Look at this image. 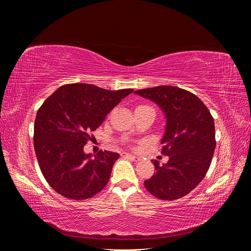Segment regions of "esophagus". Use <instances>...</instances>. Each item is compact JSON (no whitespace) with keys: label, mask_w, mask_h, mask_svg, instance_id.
<instances>
[{"label":"esophagus","mask_w":251,"mask_h":251,"mask_svg":"<svg viewBox=\"0 0 251 251\" xmlns=\"http://www.w3.org/2000/svg\"><path fill=\"white\" fill-rule=\"evenodd\" d=\"M121 156L126 157V158H130L131 160H133V161H135V162H138V161H140V158H139V157H136V156H134V155L127 154V153H123V154H121Z\"/></svg>","instance_id":"1"}]
</instances>
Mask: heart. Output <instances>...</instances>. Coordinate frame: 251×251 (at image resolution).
<instances>
[{"instance_id":"1","label":"heart","mask_w":251,"mask_h":251,"mask_svg":"<svg viewBox=\"0 0 251 251\" xmlns=\"http://www.w3.org/2000/svg\"><path fill=\"white\" fill-rule=\"evenodd\" d=\"M142 108H150V107H149V105H143V104H141V105H138V107L136 108V109H142Z\"/></svg>"}]
</instances>
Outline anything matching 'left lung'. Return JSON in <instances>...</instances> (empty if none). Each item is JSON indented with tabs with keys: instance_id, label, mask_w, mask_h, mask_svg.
<instances>
[{
	"instance_id": "1",
	"label": "left lung",
	"mask_w": 251,
	"mask_h": 251,
	"mask_svg": "<svg viewBox=\"0 0 251 251\" xmlns=\"http://www.w3.org/2000/svg\"><path fill=\"white\" fill-rule=\"evenodd\" d=\"M156 102L166 117L161 143L169 161L159 165L144 186L161 200H176L191 193L206 175L216 149L215 123L198 96L175 86H158L135 91Z\"/></svg>"
}]
</instances>
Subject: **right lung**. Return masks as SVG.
<instances>
[{
  "mask_svg": "<svg viewBox=\"0 0 251 251\" xmlns=\"http://www.w3.org/2000/svg\"><path fill=\"white\" fill-rule=\"evenodd\" d=\"M133 91L68 83L44 101L35 117L34 150L43 176L56 193L85 200L107 185L119 154L100 151L92 157L85 154L83 146L107 114Z\"/></svg>",
  "mask_w": 251,
  "mask_h": 251,
  "instance_id": "add662e5",
  "label": "right lung"
}]
</instances>
